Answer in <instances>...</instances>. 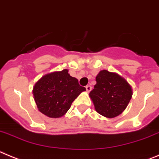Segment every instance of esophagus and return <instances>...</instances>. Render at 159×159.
<instances>
[{"instance_id": "1", "label": "esophagus", "mask_w": 159, "mask_h": 159, "mask_svg": "<svg viewBox=\"0 0 159 159\" xmlns=\"http://www.w3.org/2000/svg\"><path fill=\"white\" fill-rule=\"evenodd\" d=\"M85 89H86V91L87 92H90V91H91V89H92V87L90 86V85H86V86H85Z\"/></svg>"}]
</instances>
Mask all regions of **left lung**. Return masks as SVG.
Listing matches in <instances>:
<instances>
[{
  "label": "left lung",
  "mask_w": 159,
  "mask_h": 159,
  "mask_svg": "<svg viewBox=\"0 0 159 159\" xmlns=\"http://www.w3.org/2000/svg\"><path fill=\"white\" fill-rule=\"evenodd\" d=\"M96 81L89 95L96 111L107 118H114L122 113L132 97L129 83L116 73L106 70L100 71Z\"/></svg>",
  "instance_id": "8db88e82"
}]
</instances>
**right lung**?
I'll return each mask as SVG.
<instances>
[{
	"label": "right lung",
	"instance_id": "right-lung-1",
	"mask_svg": "<svg viewBox=\"0 0 159 159\" xmlns=\"http://www.w3.org/2000/svg\"><path fill=\"white\" fill-rule=\"evenodd\" d=\"M68 71L65 69L45 74L33 87L32 93L39 111L50 118L65 115L73 101L86 90Z\"/></svg>",
	"mask_w": 159,
	"mask_h": 159
}]
</instances>
